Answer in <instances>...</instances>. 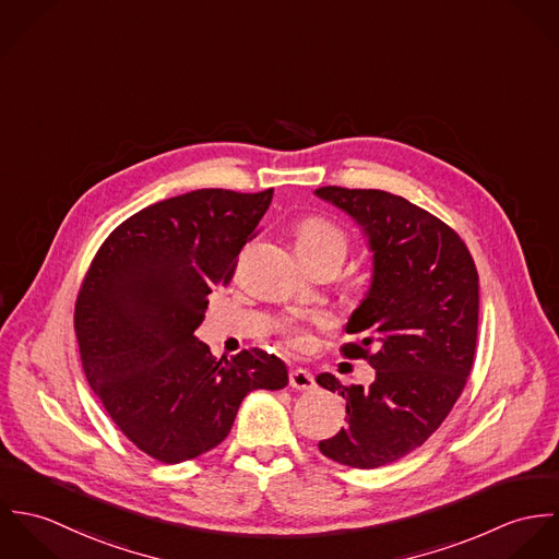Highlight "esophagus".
Listing matches in <instances>:
<instances>
[{
  "label": "esophagus",
  "mask_w": 559,
  "mask_h": 559,
  "mask_svg": "<svg viewBox=\"0 0 559 559\" xmlns=\"http://www.w3.org/2000/svg\"><path fill=\"white\" fill-rule=\"evenodd\" d=\"M314 377L310 370L306 368H293L290 370V388L293 390H299V392H308V390H314Z\"/></svg>",
  "instance_id": "34e87169"
}]
</instances>
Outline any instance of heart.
Returning a JSON list of instances; mask_svg holds the SVG:
<instances>
[{"label":"heart","instance_id":"heart-1","mask_svg":"<svg viewBox=\"0 0 559 559\" xmlns=\"http://www.w3.org/2000/svg\"><path fill=\"white\" fill-rule=\"evenodd\" d=\"M295 242H297V251L304 255V260L308 264L319 262L324 258L344 260V255L348 251V240L344 237V233L335 224H331L329 219H322V217L304 219L295 230ZM314 324L322 326L324 322L317 320L312 324H301V322L286 320L280 326V331H282L284 340L288 342V346H293L297 350H308L314 342V329H312Z\"/></svg>","mask_w":559,"mask_h":559}]
</instances>
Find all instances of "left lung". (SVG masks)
Returning <instances> with one entry per match:
<instances>
[{
	"label": "left lung",
	"instance_id": "left-lung-1",
	"mask_svg": "<svg viewBox=\"0 0 559 559\" xmlns=\"http://www.w3.org/2000/svg\"><path fill=\"white\" fill-rule=\"evenodd\" d=\"M317 195L346 211L372 249V284L346 324L359 333L340 353L366 359L370 388L317 383L346 400V421L320 441L331 461L377 469L419 448L461 399L478 340V269L445 222L379 189L320 187Z\"/></svg>",
	"mask_w": 559,
	"mask_h": 559
}]
</instances>
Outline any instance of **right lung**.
<instances>
[{
	"instance_id": "add662e5",
	"label": "right lung",
	"mask_w": 559,
	"mask_h": 559,
	"mask_svg": "<svg viewBox=\"0 0 559 559\" xmlns=\"http://www.w3.org/2000/svg\"><path fill=\"white\" fill-rule=\"evenodd\" d=\"M271 198L273 189H198L146 206L105 239L81 282L85 379L122 435L155 461L174 465L217 448L249 392L288 385L275 355L249 348L217 361L193 335Z\"/></svg>"
}]
</instances>
